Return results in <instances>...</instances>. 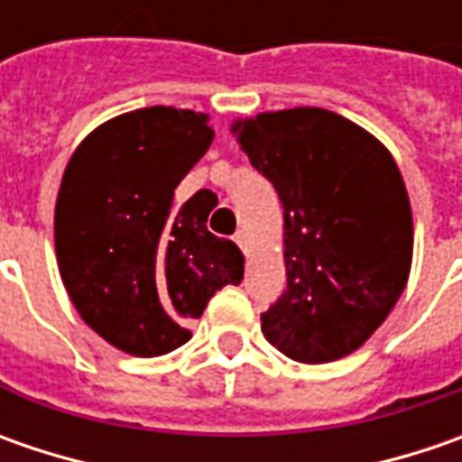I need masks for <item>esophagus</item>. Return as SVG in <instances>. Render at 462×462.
<instances>
[{"mask_svg":"<svg viewBox=\"0 0 462 462\" xmlns=\"http://www.w3.org/2000/svg\"><path fill=\"white\" fill-rule=\"evenodd\" d=\"M234 239H236V244L244 249V254L249 257V236H246V231H236V236H234Z\"/></svg>","mask_w":462,"mask_h":462,"instance_id":"esophagus-1","label":"esophagus"}]
</instances>
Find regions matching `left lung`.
<instances>
[{"label": "left lung", "instance_id": "obj_1", "mask_svg": "<svg viewBox=\"0 0 462 462\" xmlns=\"http://www.w3.org/2000/svg\"><path fill=\"white\" fill-rule=\"evenodd\" d=\"M282 203L288 291L262 334L295 363H334L373 337L406 288L411 203L373 134L324 107L259 113L231 125Z\"/></svg>", "mask_w": 462, "mask_h": 462}]
</instances>
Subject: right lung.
I'll return each mask as SVG.
<instances>
[{
	"mask_svg": "<svg viewBox=\"0 0 462 462\" xmlns=\"http://www.w3.org/2000/svg\"><path fill=\"white\" fill-rule=\"evenodd\" d=\"M210 117L143 107L102 123L63 171L53 236L66 293L87 327L135 357H159L192 337L223 285L244 280L234 241L208 231V210L174 189L213 141Z\"/></svg>",
	"mask_w": 462,
	"mask_h": 462,
	"instance_id": "obj_1",
	"label": "right lung"
}]
</instances>
